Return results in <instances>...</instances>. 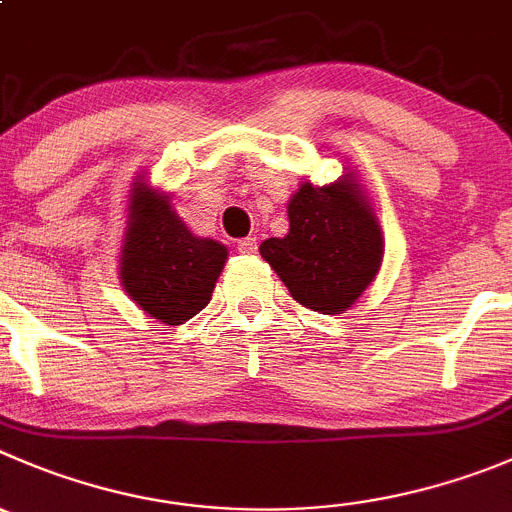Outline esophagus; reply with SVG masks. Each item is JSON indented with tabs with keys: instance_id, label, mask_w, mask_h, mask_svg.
<instances>
[{
	"instance_id": "34e87169",
	"label": "esophagus",
	"mask_w": 512,
	"mask_h": 512,
	"mask_svg": "<svg viewBox=\"0 0 512 512\" xmlns=\"http://www.w3.org/2000/svg\"><path fill=\"white\" fill-rule=\"evenodd\" d=\"M236 246H238V251L248 253V256H251V253H256V238H251V236L241 238V241H238Z\"/></svg>"
}]
</instances>
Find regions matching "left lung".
<instances>
[{
  "instance_id": "obj_1",
  "label": "left lung",
  "mask_w": 512,
  "mask_h": 512,
  "mask_svg": "<svg viewBox=\"0 0 512 512\" xmlns=\"http://www.w3.org/2000/svg\"><path fill=\"white\" fill-rule=\"evenodd\" d=\"M306 309L344 314L377 276L384 238L354 173L329 186L304 180L289 201V233L259 246Z\"/></svg>"
}]
</instances>
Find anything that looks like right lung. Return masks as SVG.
<instances>
[{
    "label": "right lung",
    "instance_id": "right-lung-1",
    "mask_svg": "<svg viewBox=\"0 0 512 512\" xmlns=\"http://www.w3.org/2000/svg\"><path fill=\"white\" fill-rule=\"evenodd\" d=\"M120 279L130 299L163 324H186L206 309L228 248L188 231L170 198L143 178L133 183Z\"/></svg>",
    "mask_w": 512,
    "mask_h": 512
}]
</instances>
